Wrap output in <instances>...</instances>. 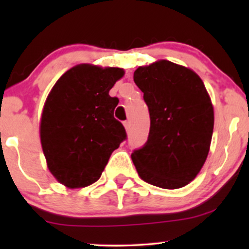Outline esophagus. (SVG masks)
<instances>
[{"label": "esophagus", "mask_w": 249, "mask_h": 249, "mask_svg": "<svg viewBox=\"0 0 249 249\" xmlns=\"http://www.w3.org/2000/svg\"><path fill=\"white\" fill-rule=\"evenodd\" d=\"M124 126H125V128H126V131L128 132V131L131 130V123H130V121H125L124 122Z\"/></svg>", "instance_id": "1"}]
</instances>
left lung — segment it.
Masks as SVG:
<instances>
[{"label": "left lung", "mask_w": 249, "mask_h": 249, "mask_svg": "<svg viewBox=\"0 0 249 249\" xmlns=\"http://www.w3.org/2000/svg\"><path fill=\"white\" fill-rule=\"evenodd\" d=\"M150 112V133L131 158L139 177L166 190L196 178L210 151L214 126L211 98L194 71L158 61L134 71Z\"/></svg>", "instance_id": "1"}]
</instances>
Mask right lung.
I'll return each instance as SVG.
<instances>
[{"instance_id":"1","label":"right lung","mask_w":249,"mask_h":249,"mask_svg":"<svg viewBox=\"0 0 249 249\" xmlns=\"http://www.w3.org/2000/svg\"><path fill=\"white\" fill-rule=\"evenodd\" d=\"M121 68L81 64L71 68L50 91L41 119V142L48 168L63 185L85 187L101 178L111 153L126 139L113 117L118 104L108 91Z\"/></svg>"}]
</instances>
